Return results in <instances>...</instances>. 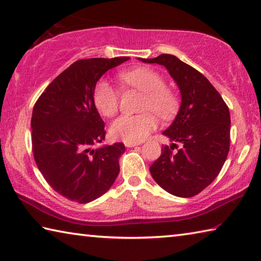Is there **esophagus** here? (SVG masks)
Segmentation results:
<instances>
[{
    "mask_svg": "<svg viewBox=\"0 0 261 261\" xmlns=\"http://www.w3.org/2000/svg\"><path fill=\"white\" fill-rule=\"evenodd\" d=\"M124 145L126 147H135L137 145H140V143H129V141H124Z\"/></svg>",
    "mask_w": 261,
    "mask_h": 261,
    "instance_id": "34e87169",
    "label": "esophagus"
}]
</instances>
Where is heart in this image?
<instances>
[{"label":"heart","mask_w":261,"mask_h":261,"mask_svg":"<svg viewBox=\"0 0 261 261\" xmlns=\"http://www.w3.org/2000/svg\"><path fill=\"white\" fill-rule=\"evenodd\" d=\"M118 79L122 85L134 87L144 92V99L139 115H122L109 127V135L114 139L129 143H141L158 127V117L169 120L177 113L179 99L175 92L165 85V78L155 70L140 67L121 72ZM93 103L103 116H113L120 105V93L109 82L101 79L94 87Z\"/></svg>","instance_id":"1"}]
</instances>
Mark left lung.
Returning <instances> with one entry per match:
<instances>
[{
  "label": "left lung",
  "instance_id": "1",
  "mask_svg": "<svg viewBox=\"0 0 261 261\" xmlns=\"http://www.w3.org/2000/svg\"><path fill=\"white\" fill-rule=\"evenodd\" d=\"M140 60L166 67L182 96L177 116L163 131L174 143L162 147L149 171L167 192L193 197L213 182L226 161L230 147L229 108L204 74L176 56L161 54ZM176 142L181 144L179 149ZM175 148L178 151L174 152Z\"/></svg>",
  "mask_w": 261,
  "mask_h": 261
}]
</instances>
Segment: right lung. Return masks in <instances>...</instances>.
<instances>
[{"label":"right lung","mask_w":261,"mask_h":261,"mask_svg":"<svg viewBox=\"0 0 261 261\" xmlns=\"http://www.w3.org/2000/svg\"><path fill=\"white\" fill-rule=\"evenodd\" d=\"M130 57L78 60L35 102L31 120L34 160L47 183L69 200L86 204L105 194L120 173L124 144L94 148L105 123L93 103L103 73Z\"/></svg>","instance_id":"right-lung-1"}]
</instances>
